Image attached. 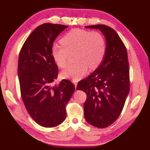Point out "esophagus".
Wrapping results in <instances>:
<instances>
[{
    "instance_id": "1",
    "label": "esophagus",
    "mask_w": 150,
    "mask_h": 150,
    "mask_svg": "<svg viewBox=\"0 0 150 150\" xmlns=\"http://www.w3.org/2000/svg\"><path fill=\"white\" fill-rule=\"evenodd\" d=\"M73 84H74L75 86V88H76V86H77V82L75 81H73Z\"/></svg>"
}]
</instances>
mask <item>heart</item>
<instances>
[{"label":"heart","mask_w":150,"mask_h":150,"mask_svg":"<svg viewBox=\"0 0 150 150\" xmlns=\"http://www.w3.org/2000/svg\"><path fill=\"white\" fill-rule=\"evenodd\" d=\"M61 46L53 45L52 56L56 64L64 68L72 54L75 63L66 67L61 75L63 78L79 81L90 69L97 68L105 57L106 43L104 35L97 31L73 29L60 39Z\"/></svg>","instance_id":"1"}]
</instances>
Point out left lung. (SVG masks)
<instances>
[{
  "label": "left lung",
  "mask_w": 150,
  "mask_h": 150,
  "mask_svg": "<svg viewBox=\"0 0 150 150\" xmlns=\"http://www.w3.org/2000/svg\"><path fill=\"white\" fill-rule=\"evenodd\" d=\"M99 29L106 37V52L99 67L79 81L77 90L87 95L86 120L97 128L109 126L119 117L129 91V68L126 47L113 28L104 24L85 26Z\"/></svg>",
  "instance_id": "left-lung-1"
}]
</instances>
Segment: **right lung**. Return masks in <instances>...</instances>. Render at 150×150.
<instances>
[{"label":"right lung","mask_w":150,"mask_h":150,"mask_svg":"<svg viewBox=\"0 0 150 150\" xmlns=\"http://www.w3.org/2000/svg\"><path fill=\"white\" fill-rule=\"evenodd\" d=\"M67 28L51 23L40 25L27 38L19 53L18 75L22 101L31 117L46 128L58 126L65 120L66 105L75 89L66 79L53 85L58 66L51 51L57 37Z\"/></svg>","instance_id":"obj_1"}]
</instances>
